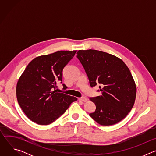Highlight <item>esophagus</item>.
Wrapping results in <instances>:
<instances>
[{"mask_svg": "<svg viewBox=\"0 0 156 156\" xmlns=\"http://www.w3.org/2000/svg\"><path fill=\"white\" fill-rule=\"evenodd\" d=\"M78 100L79 101H83V102H86V101H87V98H85V97H81V98H80L79 99H78Z\"/></svg>", "mask_w": 156, "mask_h": 156, "instance_id": "esophagus-1", "label": "esophagus"}]
</instances>
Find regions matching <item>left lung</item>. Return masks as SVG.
Wrapping results in <instances>:
<instances>
[{
	"mask_svg": "<svg viewBox=\"0 0 156 156\" xmlns=\"http://www.w3.org/2000/svg\"><path fill=\"white\" fill-rule=\"evenodd\" d=\"M76 57L90 86L101 84V95L90 98L96 107L90 117L101 125L119 123L131 111L136 96L135 82L128 66L119 57L97 50H79Z\"/></svg>",
	"mask_w": 156,
	"mask_h": 156,
	"instance_id": "1",
	"label": "left lung"
}]
</instances>
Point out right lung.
<instances>
[{
    "instance_id": "1",
    "label": "right lung",
    "mask_w": 156,
    "mask_h": 156,
    "mask_svg": "<svg viewBox=\"0 0 156 156\" xmlns=\"http://www.w3.org/2000/svg\"><path fill=\"white\" fill-rule=\"evenodd\" d=\"M76 51H60L34 58L20 77L16 98L22 110L31 121L49 125L77 98L58 93L57 84L62 83V72ZM63 90L67 87L63 84Z\"/></svg>"
}]
</instances>
